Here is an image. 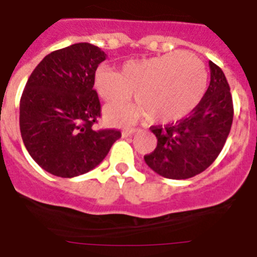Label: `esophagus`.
Masks as SVG:
<instances>
[{
    "instance_id": "esophagus-1",
    "label": "esophagus",
    "mask_w": 257,
    "mask_h": 257,
    "mask_svg": "<svg viewBox=\"0 0 257 257\" xmlns=\"http://www.w3.org/2000/svg\"><path fill=\"white\" fill-rule=\"evenodd\" d=\"M135 133V128H123V130H122V138H128V136H131Z\"/></svg>"
}]
</instances>
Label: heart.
Wrapping results in <instances>:
<instances>
[{"mask_svg":"<svg viewBox=\"0 0 257 257\" xmlns=\"http://www.w3.org/2000/svg\"><path fill=\"white\" fill-rule=\"evenodd\" d=\"M206 83L205 65L188 51L128 60L119 72L99 67L92 78L96 94L108 104L126 103L135 92V105L105 109L106 119L117 124L144 117L151 123L179 121L198 105Z\"/></svg>","mask_w":257,"mask_h":257,"instance_id":"heart-1","label":"heart"}]
</instances>
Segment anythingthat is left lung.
Listing matches in <instances>:
<instances>
[{
  "label": "left lung",
  "instance_id": "obj_1",
  "mask_svg": "<svg viewBox=\"0 0 257 257\" xmlns=\"http://www.w3.org/2000/svg\"><path fill=\"white\" fill-rule=\"evenodd\" d=\"M208 65L210 86L189 115L176 123L151 127L157 147L144 160L163 178L183 180L201 174L228 139L234 113L230 87L222 70L212 61Z\"/></svg>",
  "mask_w": 257,
  "mask_h": 257
}]
</instances>
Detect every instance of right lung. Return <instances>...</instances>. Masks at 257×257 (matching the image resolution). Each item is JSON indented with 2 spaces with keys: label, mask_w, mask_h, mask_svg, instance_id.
Wrapping results in <instances>:
<instances>
[{
  "label": "right lung",
  "mask_w": 257,
  "mask_h": 257,
  "mask_svg": "<svg viewBox=\"0 0 257 257\" xmlns=\"http://www.w3.org/2000/svg\"><path fill=\"white\" fill-rule=\"evenodd\" d=\"M106 54L87 42L52 51L32 72L20 99V133L38 165L74 178L105 158L121 131L94 130L100 101L92 78Z\"/></svg>",
  "instance_id": "right-lung-1"
}]
</instances>
